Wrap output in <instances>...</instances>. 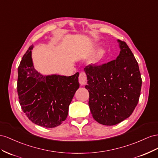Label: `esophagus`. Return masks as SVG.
Here are the masks:
<instances>
[{"instance_id":"34e87169","label":"esophagus","mask_w":158,"mask_h":158,"mask_svg":"<svg viewBox=\"0 0 158 158\" xmlns=\"http://www.w3.org/2000/svg\"><path fill=\"white\" fill-rule=\"evenodd\" d=\"M87 77H86V76H85V73H80L79 76V83L81 85H85L87 83Z\"/></svg>"}]
</instances>
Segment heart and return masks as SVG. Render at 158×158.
Masks as SVG:
<instances>
[{"instance_id":"1","label":"heart","mask_w":158,"mask_h":158,"mask_svg":"<svg viewBox=\"0 0 158 158\" xmlns=\"http://www.w3.org/2000/svg\"><path fill=\"white\" fill-rule=\"evenodd\" d=\"M104 53H105V51L104 49H100V50H98L94 55L92 57V58L90 60V63H91V64L93 65H97L99 62L101 61V59L102 58L103 56H104Z\"/></svg>"}]
</instances>
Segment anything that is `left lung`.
<instances>
[{
  "instance_id": "8db88e82",
  "label": "left lung",
  "mask_w": 158,
  "mask_h": 158,
  "mask_svg": "<svg viewBox=\"0 0 158 158\" xmlns=\"http://www.w3.org/2000/svg\"><path fill=\"white\" fill-rule=\"evenodd\" d=\"M117 42L120 51L116 60L84 69L88 81L85 88L89 93L90 110L94 120L106 126L118 124L132 114L142 87L136 58L126 42Z\"/></svg>"
}]
</instances>
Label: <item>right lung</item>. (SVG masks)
Listing matches in <instances>:
<instances>
[{"instance_id": "obj_1", "label": "right lung", "mask_w": 158, "mask_h": 158, "mask_svg": "<svg viewBox=\"0 0 158 158\" xmlns=\"http://www.w3.org/2000/svg\"><path fill=\"white\" fill-rule=\"evenodd\" d=\"M30 46L18 68L17 91L22 109L34 124L54 128L64 121L79 87V73L71 76L44 75L34 68Z\"/></svg>"}]
</instances>
